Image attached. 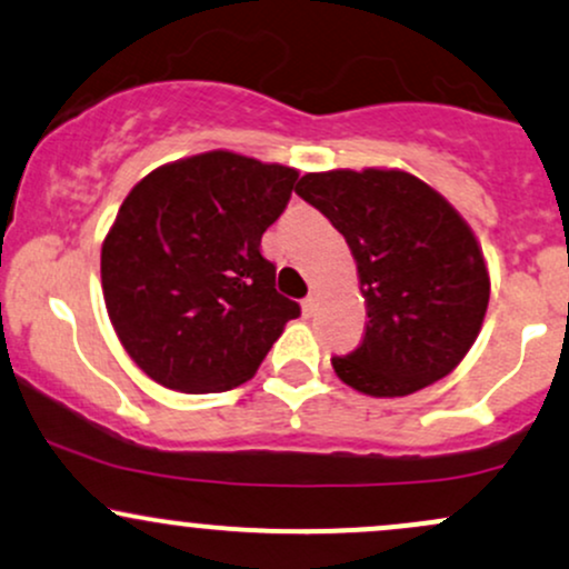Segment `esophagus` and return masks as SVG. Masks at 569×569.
<instances>
[{"label": "esophagus", "mask_w": 569, "mask_h": 569, "mask_svg": "<svg viewBox=\"0 0 569 569\" xmlns=\"http://www.w3.org/2000/svg\"><path fill=\"white\" fill-rule=\"evenodd\" d=\"M302 312H305V318H310L312 312H316V297L302 299Z\"/></svg>", "instance_id": "1"}]
</instances>
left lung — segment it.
Listing matches in <instances>:
<instances>
[{
	"label": "left lung",
	"mask_w": 569,
	"mask_h": 569,
	"mask_svg": "<svg viewBox=\"0 0 569 569\" xmlns=\"http://www.w3.org/2000/svg\"><path fill=\"white\" fill-rule=\"evenodd\" d=\"M297 194L348 240L367 329L331 358L337 377L375 398L447 377L479 337L489 305L485 253L452 202L398 168L305 173Z\"/></svg>",
	"instance_id": "8db88e82"
}]
</instances>
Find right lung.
<instances>
[{"mask_svg": "<svg viewBox=\"0 0 569 569\" xmlns=\"http://www.w3.org/2000/svg\"><path fill=\"white\" fill-rule=\"evenodd\" d=\"M297 176L213 149L154 168L122 200L101 246L103 302L122 348L162 388H238L299 316L259 251Z\"/></svg>", "mask_w": 569, "mask_h": 569, "instance_id": "right-lung-1", "label": "right lung"}]
</instances>
